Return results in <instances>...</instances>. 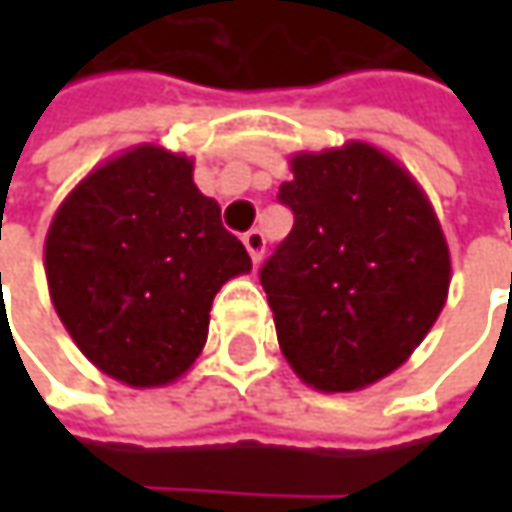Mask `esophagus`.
I'll use <instances>...</instances> for the list:
<instances>
[{
  "instance_id": "obj_1",
  "label": "esophagus",
  "mask_w": 512,
  "mask_h": 512,
  "mask_svg": "<svg viewBox=\"0 0 512 512\" xmlns=\"http://www.w3.org/2000/svg\"><path fill=\"white\" fill-rule=\"evenodd\" d=\"M242 242H245L247 253H250V259L259 265L262 262V256H265V233L262 230H247L245 236H242Z\"/></svg>"
}]
</instances>
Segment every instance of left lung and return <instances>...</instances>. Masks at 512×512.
Segmentation results:
<instances>
[{
    "label": "left lung",
    "mask_w": 512,
    "mask_h": 512,
    "mask_svg": "<svg viewBox=\"0 0 512 512\" xmlns=\"http://www.w3.org/2000/svg\"><path fill=\"white\" fill-rule=\"evenodd\" d=\"M279 202L293 230L259 270L290 367L319 390L396 370L442 313L450 253L419 185L382 150L299 153Z\"/></svg>",
    "instance_id": "left-lung-1"
}]
</instances>
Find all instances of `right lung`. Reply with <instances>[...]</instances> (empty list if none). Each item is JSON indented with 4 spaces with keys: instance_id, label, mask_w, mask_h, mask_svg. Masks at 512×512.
<instances>
[{
    "instance_id": "add662e5",
    "label": "right lung",
    "mask_w": 512,
    "mask_h": 512,
    "mask_svg": "<svg viewBox=\"0 0 512 512\" xmlns=\"http://www.w3.org/2000/svg\"><path fill=\"white\" fill-rule=\"evenodd\" d=\"M53 307L99 370L133 387L179 379L202 353L213 296L250 270L185 156L136 148L93 170L45 242Z\"/></svg>"
}]
</instances>
